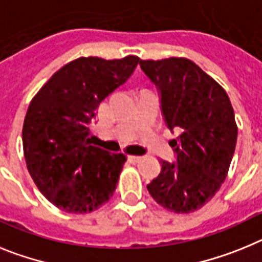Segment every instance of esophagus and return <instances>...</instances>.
I'll use <instances>...</instances> for the list:
<instances>
[{"instance_id":"1","label":"esophagus","mask_w":262,"mask_h":262,"mask_svg":"<svg viewBox=\"0 0 262 262\" xmlns=\"http://www.w3.org/2000/svg\"><path fill=\"white\" fill-rule=\"evenodd\" d=\"M141 158H142V157H140V156H129V157H128L129 161H130V162H133V163L140 162Z\"/></svg>"}]
</instances>
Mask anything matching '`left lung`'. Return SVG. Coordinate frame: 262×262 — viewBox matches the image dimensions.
<instances>
[{"mask_svg":"<svg viewBox=\"0 0 262 262\" xmlns=\"http://www.w3.org/2000/svg\"><path fill=\"white\" fill-rule=\"evenodd\" d=\"M157 87L177 161L161 159L162 169L147 185L163 208L177 213L199 210L212 199L228 174L237 141L235 112L217 81L186 58L140 60Z\"/></svg>","mask_w":262,"mask_h":262,"instance_id":"left-lung-1","label":"left lung"}]
</instances>
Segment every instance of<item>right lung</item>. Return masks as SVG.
<instances>
[{
	"label": "right lung",
	"instance_id": "obj_1",
	"mask_svg": "<svg viewBox=\"0 0 262 262\" xmlns=\"http://www.w3.org/2000/svg\"><path fill=\"white\" fill-rule=\"evenodd\" d=\"M141 59L88 56L67 63L31 100L22 144L36 187L68 213H88L108 202L126 157L91 145L90 124L100 103L128 80Z\"/></svg>",
	"mask_w": 262,
	"mask_h": 262
}]
</instances>
